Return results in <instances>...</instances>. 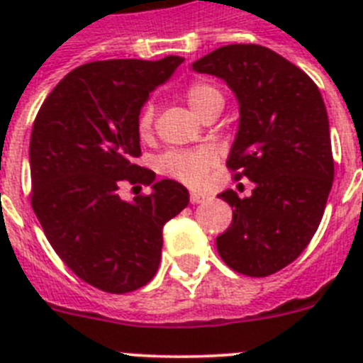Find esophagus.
Segmentation results:
<instances>
[{"mask_svg": "<svg viewBox=\"0 0 363 363\" xmlns=\"http://www.w3.org/2000/svg\"><path fill=\"white\" fill-rule=\"evenodd\" d=\"M207 194H203V192H196V191H192L191 192V196H189V200H191V203H203L205 200H207Z\"/></svg>", "mask_w": 363, "mask_h": 363, "instance_id": "obj_1", "label": "esophagus"}]
</instances>
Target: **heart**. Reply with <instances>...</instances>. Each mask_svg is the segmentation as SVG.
<instances>
[{"mask_svg": "<svg viewBox=\"0 0 363 363\" xmlns=\"http://www.w3.org/2000/svg\"><path fill=\"white\" fill-rule=\"evenodd\" d=\"M185 99L198 116L203 118L209 111L223 107V94L218 86L207 82H194L185 89ZM154 123V105L147 104L138 116V133L149 136ZM216 165V154L209 149L171 150L160 158V169L167 176L191 187H200L209 178L211 169Z\"/></svg>", "mask_w": 363, "mask_h": 363, "instance_id": "b5f03b06", "label": "heart"}]
</instances>
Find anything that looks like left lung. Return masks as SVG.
<instances>
[{"instance_id": "1", "label": "left lung", "mask_w": 363, "mask_h": 363, "mask_svg": "<svg viewBox=\"0 0 363 363\" xmlns=\"http://www.w3.org/2000/svg\"><path fill=\"white\" fill-rule=\"evenodd\" d=\"M225 79L238 98L240 127L227 167L255 184L249 198L221 192L233 223L216 238L233 271L264 278L309 245L335 179L322 94L294 63L262 45H225L192 63Z\"/></svg>"}]
</instances>
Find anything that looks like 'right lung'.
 I'll return each instance as SVG.
<instances>
[{
    "instance_id": "right-lung-1",
    "label": "right lung",
    "mask_w": 363,
    "mask_h": 363,
    "mask_svg": "<svg viewBox=\"0 0 363 363\" xmlns=\"http://www.w3.org/2000/svg\"><path fill=\"white\" fill-rule=\"evenodd\" d=\"M182 63L179 56L85 63L54 86L34 120L32 209L63 264L105 293H130L152 280L163 225L189 203L184 185L156 182L136 165L140 111ZM125 183L153 192L125 202L117 192Z\"/></svg>"
}]
</instances>
